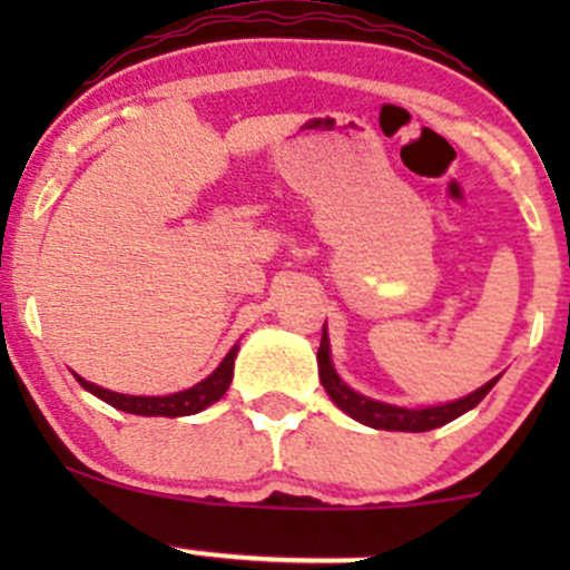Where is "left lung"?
<instances>
[{"instance_id": "1", "label": "left lung", "mask_w": 570, "mask_h": 570, "mask_svg": "<svg viewBox=\"0 0 570 570\" xmlns=\"http://www.w3.org/2000/svg\"><path fill=\"white\" fill-rule=\"evenodd\" d=\"M317 364H320L322 386H325V392L331 394V400L336 402L344 413H350L355 422L366 424V428L396 430V433H424V430H435V428H441V424L452 422V419L463 416L465 411H471L474 405H480L482 396L491 392L493 383L499 381V377H493V381H488L485 386L476 389L474 394L463 396V400H455V402H446V405L407 411V407L386 405V402L361 396L350 386H344L342 377L336 375V370H333V364H331V347H327L325 331H322V342L317 350Z\"/></svg>"}]
</instances>
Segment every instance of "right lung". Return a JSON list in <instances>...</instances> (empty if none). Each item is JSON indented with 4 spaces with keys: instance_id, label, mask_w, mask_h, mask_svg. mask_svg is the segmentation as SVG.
Instances as JSON below:
<instances>
[{
    "instance_id": "obj_1",
    "label": "right lung",
    "mask_w": 570,
    "mask_h": 570,
    "mask_svg": "<svg viewBox=\"0 0 570 570\" xmlns=\"http://www.w3.org/2000/svg\"><path fill=\"white\" fill-rule=\"evenodd\" d=\"M237 350L239 347L228 350V355L223 358V364L217 366V370L212 372L206 381L195 383V386L187 389V392L168 394V396L118 394V392H107V389H101V386H94V383L82 381L79 375H77V381H79V386L88 389V392L99 396V400L109 402V405L118 407V411L135 413V416H170V419L189 416V413H198V411H204V407H209L212 402H217L223 394L228 392V383H232V375H234V358H237Z\"/></svg>"
}]
</instances>
